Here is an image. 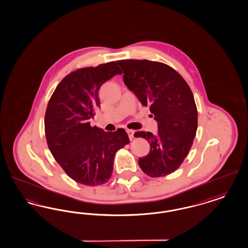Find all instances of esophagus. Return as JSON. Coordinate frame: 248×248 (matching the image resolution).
Returning <instances> with one entry per match:
<instances>
[{"label":"esophagus","mask_w":248,"mask_h":248,"mask_svg":"<svg viewBox=\"0 0 248 248\" xmlns=\"http://www.w3.org/2000/svg\"><path fill=\"white\" fill-rule=\"evenodd\" d=\"M126 132H127V134H128L129 139H131V140L134 139V133H135V131H134V130L127 129V130H126Z\"/></svg>","instance_id":"34e87169"}]
</instances>
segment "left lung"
Segmentation results:
<instances>
[{
    "label": "left lung",
    "mask_w": 248,
    "mask_h": 248,
    "mask_svg": "<svg viewBox=\"0 0 248 248\" xmlns=\"http://www.w3.org/2000/svg\"><path fill=\"white\" fill-rule=\"evenodd\" d=\"M124 82L158 122V133L139 131L147 139L149 153L139 167L150 177L174 172L188 154L198 129V109L192 90L176 70L149 60H120Z\"/></svg>",
    "instance_id": "8db88e82"
}]
</instances>
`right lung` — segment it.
Returning a JSON list of instances; mask_svg holds the SVG:
<instances>
[{
    "mask_svg": "<svg viewBox=\"0 0 248 248\" xmlns=\"http://www.w3.org/2000/svg\"><path fill=\"white\" fill-rule=\"evenodd\" d=\"M120 74L114 62L76 70L60 82L49 100L44 119L48 147L64 172L81 185L107 183L116 152L130 142L124 129L104 132L89 124L100 105V86Z\"/></svg>",
    "mask_w": 248,
    "mask_h": 248,
    "instance_id": "right-lung-1",
    "label": "right lung"
}]
</instances>
